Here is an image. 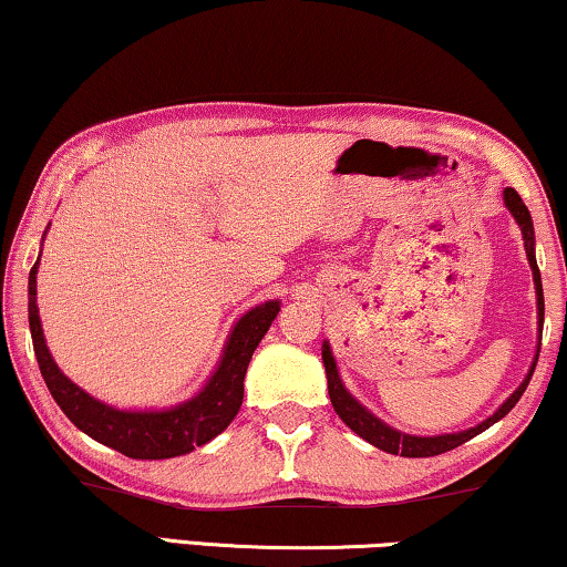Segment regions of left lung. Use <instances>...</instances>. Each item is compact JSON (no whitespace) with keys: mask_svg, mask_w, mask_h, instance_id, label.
<instances>
[{"mask_svg":"<svg viewBox=\"0 0 567 567\" xmlns=\"http://www.w3.org/2000/svg\"><path fill=\"white\" fill-rule=\"evenodd\" d=\"M503 200H505V208L513 213V218H516V224L520 226V234H524V247H526V257H528V266H532V274H534V289H536V315H539V336H542V326H544V293H542V276H539V268H536V255H534V224H532V213L520 200V195L516 193L513 187H505L503 193ZM539 347H542V338H539ZM539 347H536V357H534V364L532 370H528L526 380L520 382L516 391L511 393V399L499 406L495 414L489 419H484L482 424H476L472 430H463V432H453V435H432V437H416V435H406V432H399L393 427H388L385 422H380L378 416L370 414L362 403H359L354 395H351L347 388H343L341 382V374H338V367H336V359H333V351H330L328 341L322 343V364H326V374H328V393H330V403H333L336 414L347 422V427H351L357 432L359 437H364L367 443L380 447V451L385 453H393V455H403V458H430V455H440V453H447L453 451V447H458L466 443V440H472L484 432L492 424L499 422L508 411L516 406L520 395H524L528 380H532L534 374V367H536V359H539Z\"/></svg>","mask_w":567,"mask_h":567,"instance_id":"8db88e82","label":"left lung"}]
</instances>
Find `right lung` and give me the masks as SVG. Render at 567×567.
<instances>
[{"label":"right lung","mask_w":567,"mask_h":567,"mask_svg":"<svg viewBox=\"0 0 567 567\" xmlns=\"http://www.w3.org/2000/svg\"><path fill=\"white\" fill-rule=\"evenodd\" d=\"M35 274H39V260L28 276V322H31L33 351L49 393L54 395L56 406L68 414L70 422L78 430H83L87 437L114 447L127 458L140 461L185 455L210 443L213 437L229 427L241 406V399H245L249 359H252L257 343L262 341L270 322L281 310L278 301H266V305L252 307L234 322L216 372L210 374V380L205 382V388L195 399L164 411H124L87 395L51 359L41 330L39 305H35Z\"/></svg>","instance_id":"add662e5"}]
</instances>
